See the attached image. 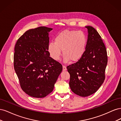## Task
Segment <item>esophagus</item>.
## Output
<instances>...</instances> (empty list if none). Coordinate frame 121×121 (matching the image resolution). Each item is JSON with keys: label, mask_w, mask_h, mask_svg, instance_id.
Returning <instances> with one entry per match:
<instances>
[{"label": "esophagus", "mask_w": 121, "mask_h": 121, "mask_svg": "<svg viewBox=\"0 0 121 121\" xmlns=\"http://www.w3.org/2000/svg\"><path fill=\"white\" fill-rule=\"evenodd\" d=\"M63 71H66L67 70V68H66V67L65 66V65H63Z\"/></svg>", "instance_id": "34e87169"}]
</instances>
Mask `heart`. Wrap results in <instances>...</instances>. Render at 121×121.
I'll return each instance as SVG.
<instances>
[{
	"label": "heart",
	"instance_id": "heart-1",
	"mask_svg": "<svg viewBox=\"0 0 121 121\" xmlns=\"http://www.w3.org/2000/svg\"><path fill=\"white\" fill-rule=\"evenodd\" d=\"M87 37L82 31L65 30L60 33L54 38V42H50L48 51L50 56L58 60L63 52L64 61L69 60L75 62L79 60L85 52Z\"/></svg>",
	"mask_w": 121,
	"mask_h": 121
}]
</instances>
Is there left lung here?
<instances>
[{"mask_svg":"<svg viewBox=\"0 0 121 121\" xmlns=\"http://www.w3.org/2000/svg\"><path fill=\"white\" fill-rule=\"evenodd\" d=\"M85 28L88 33L85 52L78 61L67 67L71 90L82 97L94 93L101 86L108 63L107 50L101 36L92 27Z\"/></svg>","mask_w":121,"mask_h":121,"instance_id":"obj_1","label":"left lung"}]
</instances>
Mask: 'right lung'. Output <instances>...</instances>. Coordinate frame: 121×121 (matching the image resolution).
Instances as JSON below:
<instances>
[{"instance_id": "obj_1", "label": "right lung", "mask_w": 121, "mask_h": 121, "mask_svg": "<svg viewBox=\"0 0 121 121\" xmlns=\"http://www.w3.org/2000/svg\"><path fill=\"white\" fill-rule=\"evenodd\" d=\"M52 28L30 29L17 40L14 47V69L21 88L29 96L43 98L52 92L63 70L50 57L48 33Z\"/></svg>"}]
</instances>
